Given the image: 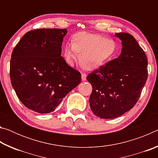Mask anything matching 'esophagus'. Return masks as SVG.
I'll return each instance as SVG.
<instances>
[{"mask_svg":"<svg viewBox=\"0 0 158 158\" xmlns=\"http://www.w3.org/2000/svg\"><path fill=\"white\" fill-rule=\"evenodd\" d=\"M81 80L82 81H85V80H86V74L85 73L81 74Z\"/></svg>","mask_w":158,"mask_h":158,"instance_id":"obj_1","label":"esophagus"}]
</instances>
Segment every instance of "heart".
I'll return each instance as SVG.
<instances>
[{
	"instance_id": "heart-1",
	"label": "heart",
	"mask_w": 158,
	"mask_h": 158,
	"mask_svg": "<svg viewBox=\"0 0 158 158\" xmlns=\"http://www.w3.org/2000/svg\"><path fill=\"white\" fill-rule=\"evenodd\" d=\"M116 45L113 40L98 34L79 32L72 37L71 43L64 47L63 56L67 63L73 65L79 54V62L87 69L103 65L114 56Z\"/></svg>"
}]
</instances>
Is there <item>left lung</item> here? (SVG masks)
<instances>
[{"label":"left lung","instance_id":"1","mask_svg":"<svg viewBox=\"0 0 158 158\" xmlns=\"http://www.w3.org/2000/svg\"><path fill=\"white\" fill-rule=\"evenodd\" d=\"M115 36L121 40V54L86 78L93 87L90 109L105 119L118 117L132 109L148 77V60L135 37L126 33Z\"/></svg>","mask_w":158,"mask_h":158}]
</instances>
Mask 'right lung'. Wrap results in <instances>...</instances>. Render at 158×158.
<instances>
[{
    "label": "right lung",
    "mask_w": 158,
    "mask_h": 158,
    "mask_svg": "<svg viewBox=\"0 0 158 158\" xmlns=\"http://www.w3.org/2000/svg\"><path fill=\"white\" fill-rule=\"evenodd\" d=\"M67 33L66 28L29 31L13 50L12 85L20 101L32 111L42 114L53 111L81 82V74L61 56Z\"/></svg>",
    "instance_id": "obj_1"
}]
</instances>
